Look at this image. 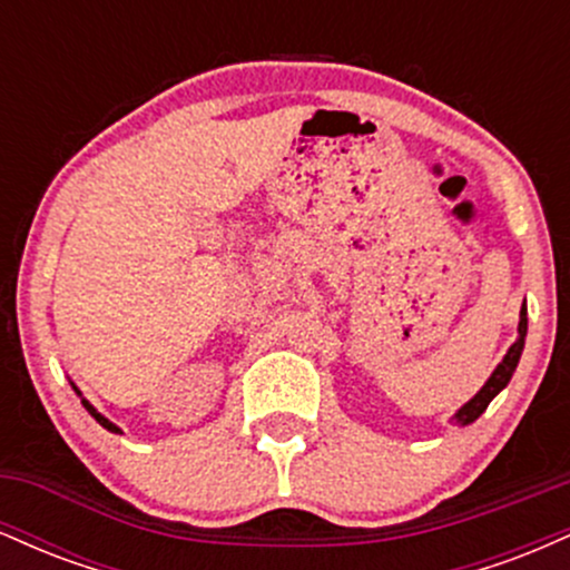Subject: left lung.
Returning a JSON list of instances; mask_svg holds the SVG:
<instances>
[{
	"label": "left lung",
	"mask_w": 570,
	"mask_h": 570,
	"mask_svg": "<svg viewBox=\"0 0 570 570\" xmlns=\"http://www.w3.org/2000/svg\"><path fill=\"white\" fill-rule=\"evenodd\" d=\"M525 335H528V307L522 305L520 326H517V340L512 345H509L507 356L501 358V364L493 370V375L488 377V383L482 385L480 391H476L474 399H469V402L455 412V415H453L455 423H461V426H469V423H474L476 417H480L482 412L488 410V404L493 402L495 396H499V391L507 389V383L512 381V375L517 370V362H520V356H522V348H525Z\"/></svg>",
	"instance_id": "obj_1"
}]
</instances>
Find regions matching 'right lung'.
I'll use <instances>...</instances> for the list:
<instances>
[{"label":"right lung","instance_id":"obj_1","mask_svg":"<svg viewBox=\"0 0 570 570\" xmlns=\"http://www.w3.org/2000/svg\"><path fill=\"white\" fill-rule=\"evenodd\" d=\"M71 389H75V391H77V396H80V399H82V407H85V410H88V412H90V415H94V417H96V421H98V423H101V426H104V429H107V431H112V434H120V426H115V423H112V421H109V417H104V415H101V412H98V410L94 407V404H90V402H88V399H85V396L80 394V389H77V385H75V383H71Z\"/></svg>","mask_w":570,"mask_h":570}]
</instances>
